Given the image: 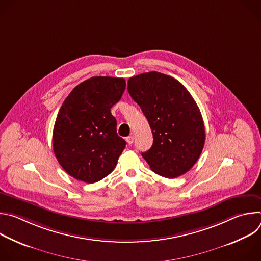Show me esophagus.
Returning <instances> with one entry per match:
<instances>
[{
    "label": "esophagus",
    "mask_w": 261,
    "mask_h": 261,
    "mask_svg": "<svg viewBox=\"0 0 261 261\" xmlns=\"http://www.w3.org/2000/svg\"><path fill=\"white\" fill-rule=\"evenodd\" d=\"M126 141H127L129 144H132V143H133V141H134V136L131 134L130 136L126 137Z\"/></svg>",
    "instance_id": "34e87169"
}]
</instances>
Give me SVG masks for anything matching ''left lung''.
I'll return each mask as SVG.
<instances>
[{
    "mask_svg": "<svg viewBox=\"0 0 261 261\" xmlns=\"http://www.w3.org/2000/svg\"><path fill=\"white\" fill-rule=\"evenodd\" d=\"M128 92L140 106L153 132V145L141 153L151 169L177 177L198 160L205 141L200 110L178 81L157 71L130 77Z\"/></svg>",
    "mask_w": 261,
    "mask_h": 261,
    "instance_id": "obj_1",
    "label": "left lung"
}]
</instances>
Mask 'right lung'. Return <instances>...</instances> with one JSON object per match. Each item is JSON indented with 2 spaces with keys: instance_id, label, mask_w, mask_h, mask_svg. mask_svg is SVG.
<instances>
[{
  "instance_id": "right-lung-1",
  "label": "right lung",
  "mask_w": 261,
  "mask_h": 261,
  "mask_svg": "<svg viewBox=\"0 0 261 261\" xmlns=\"http://www.w3.org/2000/svg\"><path fill=\"white\" fill-rule=\"evenodd\" d=\"M125 89L124 79L95 76L74 88L62 104L54 127V152L74 178L93 184L115 169L126 141L117 133L110 108Z\"/></svg>"
}]
</instances>
